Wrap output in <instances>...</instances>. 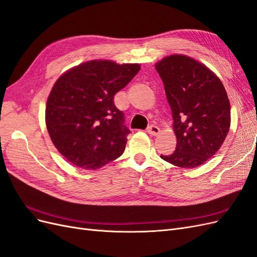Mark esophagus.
Segmentation results:
<instances>
[{
	"instance_id": "1",
	"label": "esophagus",
	"mask_w": 257,
	"mask_h": 257,
	"mask_svg": "<svg viewBox=\"0 0 257 257\" xmlns=\"http://www.w3.org/2000/svg\"><path fill=\"white\" fill-rule=\"evenodd\" d=\"M148 133H149L151 136H158L160 134V128L157 125H150L147 130Z\"/></svg>"
}]
</instances>
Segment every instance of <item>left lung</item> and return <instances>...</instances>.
<instances>
[{"instance_id":"1","label":"left lung","mask_w":257,"mask_h":257,"mask_svg":"<svg viewBox=\"0 0 257 257\" xmlns=\"http://www.w3.org/2000/svg\"><path fill=\"white\" fill-rule=\"evenodd\" d=\"M164 83L177 138L174 153L161 159L195 168L219 151L230 127V104L222 81L211 69L185 54L155 63Z\"/></svg>"}]
</instances>
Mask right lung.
Returning <instances> with one entry per match:
<instances>
[{
    "mask_svg": "<svg viewBox=\"0 0 257 257\" xmlns=\"http://www.w3.org/2000/svg\"><path fill=\"white\" fill-rule=\"evenodd\" d=\"M138 63L91 60L69 68L54 82L45 120L51 142L71 164L95 170L124 152L130 130L113 96L134 78Z\"/></svg>",
    "mask_w": 257,
    "mask_h": 257,
    "instance_id": "add662e5",
    "label": "right lung"
}]
</instances>
